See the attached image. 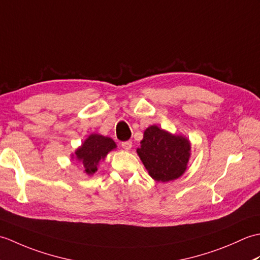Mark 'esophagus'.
Segmentation results:
<instances>
[{"label": "esophagus", "mask_w": 260, "mask_h": 260, "mask_svg": "<svg viewBox=\"0 0 260 260\" xmlns=\"http://www.w3.org/2000/svg\"><path fill=\"white\" fill-rule=\"evenodd\" d=\"M132 144H133L132 141H126V142L121 143V147H123L124 150H126V151H129L132 148Z\"/></svg>", "instance_id": "34e87169"}]
</instances>
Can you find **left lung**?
Here are the masks:
<instances>
[{
	"label": "left lung",
	"instance_id": "8db88e82",
	"mask_svg": "<svg viewBox=\"0 0 260 260\" xmlns=\"http://www.w3.org/2000/svg\"><path fill=\"white\" fill-rule=\"evenodd\" d=\"M137 155L151 178L170 182L184 174L191 156V143L183 135L172 134L157 125L144 131Z\"/></svg>",
	"mask_w": 260,
	"mask_h": 260
}]
</instances>
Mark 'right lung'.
<instances>
[{"mask_svg": "<svg viewBox=\"0 0 260 260\" xmlns=\"http://www.w3.org/2000/svg\"><path fill=\"white\" fill-rule=\"evenodd\" d=\"M117 147L113 139L108 136L92 133L77 148L75 154H71V158H75L84 167L87 175H93L98 170V165L109 152Z\"/></svg>", "mask_w": 260, "mask_h": 260, "instance_id": "add662e5", "label": "right lung"}]
</instances>
